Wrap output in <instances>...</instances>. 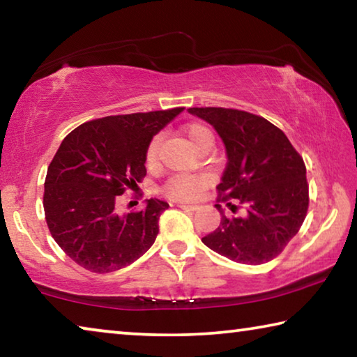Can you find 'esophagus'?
<instances>
[{
    "mask_svg": "<svg viewBox=\"0 0 357 357\" xmlns=\"http://www.w3.org/2000/svg\"><path fill=\"white\" fill-rule=\"evenodd\" d=\"M178 208H181V209H184V211H198L200 209V206H197V204H178Z\"/></svg>",
    "mask_w": 357,
    "mask_h": 357,
    "instance_id": "obj_1",
    "label": "esophagus"
}]
</instances>
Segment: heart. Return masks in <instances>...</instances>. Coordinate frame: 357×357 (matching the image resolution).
I'll return each instance as SVG.
<instances>
[{
	"mask_svg": "<svg viewBox=\"0 0 357 357\" xmlns=\"http://www.w3.org/2000/svg\"><path fill=\"white\" fill-rule=\"evenodd\" d=\"M189 140L193 143V146L200 148L203 143L213 142V132H211L206 126L203 124H190L185 130ZM160 137L155 135L153 140L149 142L146 148V164L153 167L157 160V151H159ZM208 181L204 176H192V174H176L167 181L164 189V195L172 198L176 202H192L195 200L204 187H206Z\"/></svg>",
	"mask_w": 357,
	"mask_h": 357,
	"instance_id": "1",
	"label": "heart"
}]
</instances>
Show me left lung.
<instances>
[{
	"label": "left lung",
	"instance_id": "left-lung-1",
	"mask_svg": "<svg viewBox=\"0 0 357 357\" xmlns=\"http://www.w3.org/2000/svg\"><path fill=\"white\" fill-rule=\"evenodd\" d=\"M206 121L225 144L227 165L217 185L222 200H239L243 215L227 219L202 243L243 264L274 259L298 234L309 208L305 165L287 135L257 114L233 108H189ZM228 206L234 208L231 203Z\"/></svg>",
	"mask_w": 357,
	"mask_h": 357
}]
</instances>
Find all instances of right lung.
<instances>
[{
  "label": "right lung",
  "instance_id": "obj_1",
  "mask_svg": "<svg viewBox=\"0 0 357 357\" xmlns=\"http://www.w3.org/2000/svg\"><path fill=\"white\" fill-rule=\"evenodd\" d=\"M184 108L107 116L78 126L48 165L44 211L53 239L82 268L105 274L149 250L167 202L119 214L118 197L146 174V148Z\"/></svg>",
  "mask_w": 357,
  "mask_h": 357
}]
</instances>
